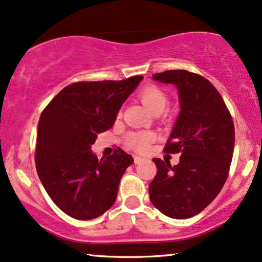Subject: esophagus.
<instances>
[{
    "label": "esophagus",
    "mask_w": 262,
    "mask_h": 262,
    "mask_svg": "<svg viewBox=\"0 0 262 262\" xmlns=\"http://www.w3.org/2000/svg\"><path fill=\"white\" fill-rule=\"evenodd\" d=\"M142 160H144V158H141V157H139V156H134V163H135V164L141 163Z\"/></svg>",
    "instance_id": "esophagus-1"
}]
</instances>
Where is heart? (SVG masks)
Here are the masks:
<instances>
[{
	"mask_svg": "<svg viewBox=\"0 0 262 262\" xmlns=\"http://www.w3.org/2000/svg\"><path fill=\"white\" fill-rule=\"evenodd\" d=\"M142 104L147 107L148 111L155 114H162L167 105V97L163 90L159 87L149 85L144 87L139 93ZM151 140L149 134H130L127 139L129 147L137 149V151H145L148 147V142Z\"/></svg>",
	"mask_w": 262,
	"mask_h": 262,
	"instance_id": "b5f03b06",
	"label": "heart"
}]
</instances>
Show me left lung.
Here are the masks:
<instances>
[{
	"mask_svg": "<svg viewBox=\"0 0 262 262\" xmlns=\"http://www.w3.org/2000/svg\"><path fill=\"white\" fill-rule=\"evenodd\" d=\"M155 81L171 83L179 93L180 114L164 151L181 152L180 163L153 158L157 175L148 186L157 210L186 219L207 207L224 186L232 160L235 128L215 87L188 71H166Z\"/></svg>",
	"mask_w": 262,
	"mask_h": 262,
	"instance_id": "8db88e82",
	"label": "left lung"
}]
</instances>
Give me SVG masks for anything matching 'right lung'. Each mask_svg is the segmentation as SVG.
I'll return each instance as SVG.
<instances>
[{
	"instance_id": "add662e5",
	"label": "right lung",
	"mask_w": 262,
	"mask_h": 262,
	"mask_svg": "<svg viewBox=\"0 0 262 262\" xmlns=\"http://www.w3.org/2000/svg\"><path fill=\"white\" fill-rule=\"evenodd\" d=\"M142 79L138 75L121 81L72 83L41 113L37 172L49 196L66 214L90 221L114 205L133 157L120 148L98 159L91 147L97 134L113 127L122 104Z\"/></svg>"
}]
</instances>
